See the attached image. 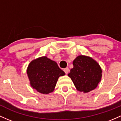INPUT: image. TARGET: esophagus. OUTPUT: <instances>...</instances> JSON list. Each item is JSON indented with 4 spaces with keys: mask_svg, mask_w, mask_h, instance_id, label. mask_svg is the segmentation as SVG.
<instances>
[{
    "mask_svg": "<svg viewBox=\"0 0 121 121\" xmlns=\"http://www.w3.org/2000/svg\"><path fill=\"white\" fill-rule=\"evenodd\" d=\"M63 70H64L65 73H66V74H68V73H69V68H68V67H66V69H65Z\"/></svg>",
    "mask_w": 121,
    "mask_h": 121,
    "instance_id": "obj_1",
    "label": "esophagus"
}]
</instances>
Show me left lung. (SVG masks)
<instances>
[{
	"mask_svg": "<svg viewBox=\"0 0 121 121\" xmlns=\"http://www.w3.org/2000/svg\"><path fill=\"white\" fill-rule=\"evenodd\" d=\"M73 69L68 76L77 90L89 93L97 87L101 81L102 71L99 65L91 57L79 55L73 60Z\"/></svg>",
	"mask_w": 121,
	"mask_h": 121,
	"instance_id": "obj_1",
	"label": "left lung"
}]
</instances>
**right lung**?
Listing matches in <instances>:
<instances>
[{"instance_id": "right-lung-1", "label": "right lung", "mask_w": 121, "mask_h": 121, "mask_svg": "<svg viewBox=\"0 0 121 121\" xmlns=\"http://www.w3.org/2000/svg\"><path fill=\"white\" fill-rule=\"evenodd\" d=\"M30 86L39 93L48 94L52 92L59 77L65 73L55 61L41 56L32 60L27 69Z\"/></svg>"}]
</instances>
